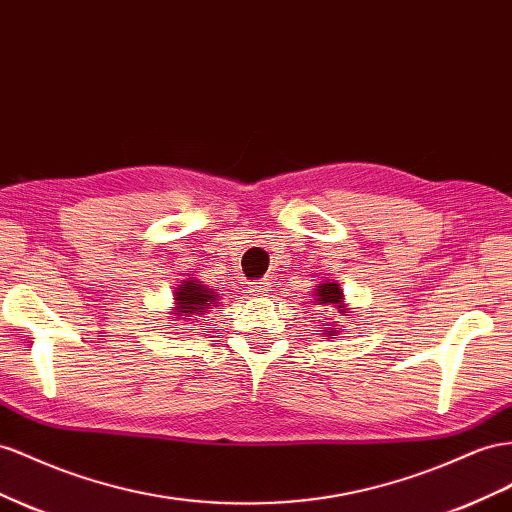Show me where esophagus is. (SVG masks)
<instances>
[{
	"instance_id": "obj_1",
	"label": "esophagus",
	"mask_w": 512,
	"mask_h": 512,
	"mask_svg": "<svg viewBox=\"0 0 512 512\" xmlns=\"http://www.w3.org/2000/svg\"><path fill=\"white\" fill-rule=\"evenodd\" d=\"M271 284L267 280H260V282H252L250 286H247V290H250V295L254 297H265L269 293Z\"/></svg>"
}]
</instances>
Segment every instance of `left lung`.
Instances as JSON below:
<instances>
[{"mask_svg":"<svg viewBox=\"0 0 512 512\" xmlns=\"http://www.w3.org/2000/svg\"><path fill=\"white\" fill-rule=\"evenodd\" d=\"M312 303H316V306H325L327 308V312L329 310H336L338 312V316H351L349 312H351V308L347 306V303H344V290H342V286L340 284H336V282H319L316 284V288H314V301ZM331 323L327 325V327H323L321 331H325V336L327 338H331V336H338L340 334V325H338V321H334V319H329ZM325 325V323H323Z\"/></svg>","mask_w":512,"mask_h":512,"instance_id":"obj_1","label":"left lung"}]
</instances>
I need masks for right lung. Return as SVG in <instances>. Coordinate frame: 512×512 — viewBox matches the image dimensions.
I'll return each instance as SVG.
<instances>
[{
    "label": "right lung",
    "mask_w": 512,
    "mask_h": 512,
    "mask_svg": "<svg viewBox=\"0 0 512 512\" xmlns=\"http://www.w3.org/2000/svg\"><path fill=\"white\" fill-rule=\"evenodd\" d=\"M219 303V295L213 288L202 284L196 278H187L174 290V308L172 321H193L198 323V316H204Z\"/></svg>",
    "instance_id": "add662e5"
}]
</instances>
